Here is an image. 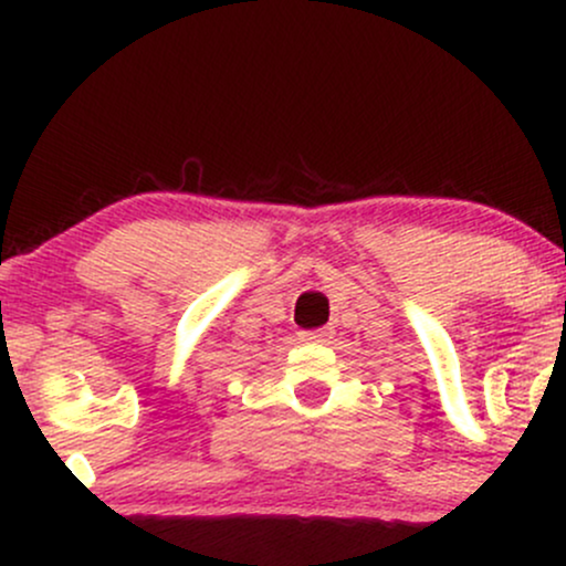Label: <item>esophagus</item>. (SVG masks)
<instances>
[{
	"mask_svg": "<svg viewBox=\"0 0 566 566\" xmlns=\"http://www.w3.org/2000/svg\"><path fill=\"white\" fill-rule=\"evenodd\" d=\"M303 343H324L327 340V333L324 329H308V333H301Z\"/></svg>",
	"mask_w": 566,
	"mask_h": 566,
	"instance_id": "34e87169",
	"label": "esophagus"
}]
</instances>
